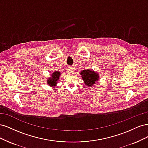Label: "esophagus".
<instances>
[{"label": "esophagus", "mask_w": 148, "mask_h": 148, "mask_svg": "<svg viewBox=\"0 0 148 148\" xmlns=\"http://www.w3.org/2000/svg\"><path fill=\"white\" fill-rule=\"evenodd\" d=\"M75 66H70L69 67V70H71V71H74L75 70Z\"/></svg>", "instance_id": "1"}]
</instances>
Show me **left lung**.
Wrapping results in <instances>:
<instances>
[{"instance_id": "1", "label": "left lung", "mask_w": 148, "mask_h": 148, "mask_svg": "<svg viewBox=\"0 0 148 148\" xmlns=\"http://www.w3.org/2000/svg\"><path fill=\"white\" fill-rule=\"evenodd\" d=\"M80 75H82V77L83 81L84 82V83L88 86H92L99 79V75L95 73L92 70H83L80 73Z\"/></svg>"}]
</instances>
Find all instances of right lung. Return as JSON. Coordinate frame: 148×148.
<instances>
[{
    "mask_svg": "<svg viewBox=\"0 0 148 148\" xmlns=\"http://www.w3.org/2000/svg\"><path fill=\"white\" fill-rule=\"evenodd\" d=\"M60 75V73L59 71H55L52 75V78H49L47 79V84L51 86H54L57 84V81L59 78V76Z\"/></svg>",
    "mask_w": 148,
    "mask_h": 148,
    "instance_id": "right-lung-1",
    "label": "right lung"
}]
</instances>
